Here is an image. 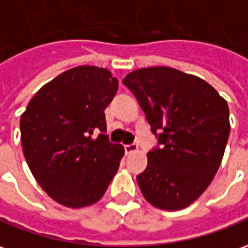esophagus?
Listing matches in <instances>:
<instances>
[{
	"label": "esophagus",
	"instance_id": "obj_1",
	"mask_svg": "<svg viewBox=\"0 0 248 248\" xmlns=\"http://www.w3.org/2000/svg\"><path fill=\"white\" fill-rule=\"evenodd\" d=\"M138 144H128V146H124V150H125V154H132L135 151H138Z\"/></svg>",
	"mask_w": 248,
	"mask_h": 248
}]
</instances>
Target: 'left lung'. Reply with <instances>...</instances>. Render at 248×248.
Here are the masks:
<instances>
[{
  "label": "left lung",
  "mask_w": 248,
  "mask_h": 248,
  "mask_svg": "<svg viewBox=\"0 0 248 248\" xmlns=\"http://www.w3.org/2000/svg\"><path fill=\"white\" fill-rule=\"evenodd\" d=\"M123 83L160 144L136 177L141 194L155 208L184 209L205 192L223 160L231 129L227 101L204 79L166 66L135 70Z\"/></svg>",
  "instance_id": "8db88e82"
}]
</instances>
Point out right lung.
Instances as JSON below:
<instances>
[{
  "instance_id": "1",
  "label": "right lung",
  "mask_w": 248,
  "mask_h": 248,
  "mask_svg": "<svg viewBox=\"0 0 248 248\" xmlns=\"http://www.w3.org/2000/svg\"><path fill=\"white\" fill-rule=\"evenodd\" d=\"M119 81L95 66H78L46 83L20 119L21 146L31 171L51 199L67 208L101 200L124 156L108 140L105 108ZM100 130L97 138L93 134Z\"/></svg>"
}]
</instances>
